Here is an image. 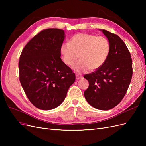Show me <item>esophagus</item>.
Listing matches in <instances>:
<instances>
[{
	"instance_id": "esophagus-1",
	"label": "esophagus",
	"mask_w": 146,
	"mask_h": 146,
	"mask_svg": "<svg viewBox=\"0 0 146 146\" xmlns=\"http://www.w3.org/2000/svg\"><path fill=\"white\" fill-rule=\"evenodd\" d=\"M76 80H80V79L82 78V77L80 76H79V75H76Z\"/></svg>"
}]
</instances>
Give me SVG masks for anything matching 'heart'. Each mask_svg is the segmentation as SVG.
I'll use <instances>...</instances> for the list:
<instances>
[{"instance_id":"b5f03b06","label":"heart","mask_w":146,"mask_h":146,"mask_svg":"<svg viewBox=\"0 0 146 146\" xmlns=\"http://www.w3.org/2000/svg\"><path fill=\"white\" fill-rule=\"evenodd\" d=\"M110 52V44L107 38L88 33L74 35L70 42L63 43L60 48L66 65L72 66L79 57L80 60L72 66V69L79 74L102 67L107 61Z\"/></svg>"}]
</instances>
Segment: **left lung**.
Returning a JSON list of instances; mask_svg holds the SVG:
<instances>
[{
  "label": "left lung",
  "mask_w": 146,
  "mask_h": 146,
  "mask_svg": "<svg viewBox=\"0 0 146 146\" xmlns=\"http://www.w3.org/2000/svg\"><path fill=\"white\" fill-rule=\"evenodd\" d=\"M107 38L110 52L104 64L94 72L84 76L89 86L84 96L90 105L108 110L120 103L130 83L133 69L130 53L117 35L100 29Z\"/></svg>",
  "instance_id": "left-lung-1"
}]
</instances>
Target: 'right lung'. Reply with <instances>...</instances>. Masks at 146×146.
<instances>
[{
    "label": "right lung",
    "mask_w": 146,
    "mask_h": 146,
    "mask_svg": "<svg viewBox=\"0 0 146 146\" xmlns=\"http://www.w3.org/2000/svg\"><path fill=\"white\" fill-rule=\"evenodd\" d=\"M64 38L63 30H43L26 44L20 56L21 84L31 103L39 109L58 107L76 80L75 74L60 58Z\"/></svg>",
    "instance_id": "obj_1"
}]
</instances>
